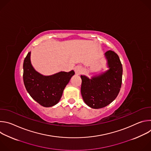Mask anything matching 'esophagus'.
Instances as JSON below:
<instances>
[{
  "instance_id": "1",
  "label": "esophagus",
  "mask_w": 151,
  "mask_h": 151,
  "mask_svg": "<svg viewBox=\"0 0 151 151\" xmlns=\"http://www.w3.org/2000/svg\"><path fill=\"white\" fill-rule=\"evenodd\" d=\"M75 72L76 73V75H81V73H82V69L80 66H77L75 68Z\"/></svg>"
}]
</instances>
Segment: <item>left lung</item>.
<instances>
[{"mask_svg":"<svg viewBox=\"0 0 151 151\" xmlns=\"http://www.w3.org/2000/svg\"><path fill=\"white\" fill-rule=\"evenodd\" d=\"M104 57L108 69L93 73L91 78L86 75L81 76L82 99L93 109H100L112 103L121 87L122 66L118 55L109 50L105 52Z\"/></svg>","mask_w":151,"mask_h":151,"instance_id":"8db88e82","label":"left lung"}]
</instances>
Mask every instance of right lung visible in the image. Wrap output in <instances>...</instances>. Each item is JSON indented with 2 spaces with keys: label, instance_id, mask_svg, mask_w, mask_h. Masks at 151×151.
Instances as JSON below:
<instances>
[{
  "label": "right lung",
  "instance_id": "1",
  "mask_svg": "<svg viewBox=\"0 0 151 151\" xmlns=\"http://www.w3.org/2000/svg\"><path fill=\"white\" fill-rule=\"evenodd\" d=\"M30 55L31 51L28 52L23 63V81L26 90L42 106H53L59 102L75 72L61 71L51 75H44L33 68Z\"/></svg>",
  "mask_w": 151,
  "mask_h": 151
}]
</instances>
